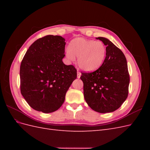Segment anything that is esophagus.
Instances as JSON below:
<instances>
[{
  "label": "esophagus",
  "mask_w": 150,
  "mask_h": 150,
  "mask_svg": "<svg viewBox=\"0 0 150 150\" xmlns=\"http://www.w3.org/2000/svg\"><path fill=\"white\" fill-rule=\"evenodd\" d=\"M81 76V73L80 72H78V73H77V78H80V77Z\"/></svg>",
  "instance_id": "1"
}]
</instances>
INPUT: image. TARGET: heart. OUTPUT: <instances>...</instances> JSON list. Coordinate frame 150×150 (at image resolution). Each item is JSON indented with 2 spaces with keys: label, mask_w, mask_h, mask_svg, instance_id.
I'll list each match as a JSON object with an SVG mask.
<instances>
[{
  "label": "heart",
  "mask_w": 150,
  "mask_h": 150,
  "mask_svg": "<svg viewBox=\"0 0 150 150\" xmlns=\"http://www.w3.org/2000/svg\"><path fill=\"white\" fill-rule=\"evenodd\" d=\"M107 49L103 42L83 38H78L71 42L66 51V57L71 61L78 57V64L81 69L93 72L98 69L104 63Z\"/></svg>",
  "instance_id": "b5f03b06"
}]
</instances>
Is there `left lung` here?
<instances>
[{
	"label": "left lung",
	"mask_w": 150,
	"mask_h": 150,
	"mask_svg": "<svg viewBox=\"0 0 150 150\" xmlns=\"http://www.w3.org/2000/svg\"><path fill=\"white\" fill-rule=\"evenodd\" d=\"M96 39L106 46L105 61L96 71L81 73L80 78L88 106L98 112H111L117 110L128 97V64L124 54L110 40L102 37Z\"/></svg>",
	"instance_id": "1"
}]
</instances>
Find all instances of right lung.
<instances>
[{"label": "right lung", "mask_w": 150, "mask_h": 150, "mask_svg": "<svg viewBox=\"0 0 150 150\" xmlns=\"http://www.w3.org/2000/svg\"><path fill=\"white\" fill-rule=\"evenodd\" d=\"M65 45L61 36L46 35L31 45L21 62V92L36 111L49 113L57 110L77 78L75 67L62 62Z\"/></svg>", "instance_id": "add662e5"}]
</instances>
